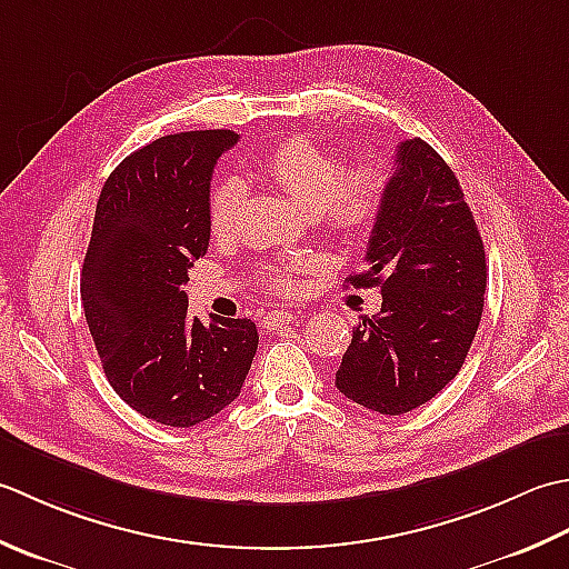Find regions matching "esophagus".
<instances>
[{
  "label": "esophagus",
  "mask_w": 569,
  "mask_h": 569,
  "mask_svg": "<svg viewBox=\"0 0 569 569\" xmlns=\"http://www.w3.org/2000/svg\"><path fill=\"white\" fill-rule=\"evenodd\" d=\"M297 319V315L295 311H270V315H264V327L268 329H280V327H284V323H292Z\"/></svg>",
  "instance_id": "34e87169"
}]
</instances>
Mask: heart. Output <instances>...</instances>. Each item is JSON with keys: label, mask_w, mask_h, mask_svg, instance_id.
Wrapping results in <instances>:
<instances>
[{"label": "heart", "mask_w": 569, "mask_h": 569, "mask_svg": "<svg viewBox=\"0 0 569 569\" xmlns=\"http://www.w3.org/2000/svg\"><path fill=\"white\" fill-rule=\"evenodd\" d=\"M262 169L289 199L321 218L327 233L339 240L363 238L386 203L388 173L376 159H358L343 167L333 149L307 134L287 137L262 159ZM242 189L220 181L208 199V226L213 238H228L236 228ZM268 282L277 292H297L299 277L289 270H270Z\"/></svg>", "instance_id": "heart-1"}]
</instances>
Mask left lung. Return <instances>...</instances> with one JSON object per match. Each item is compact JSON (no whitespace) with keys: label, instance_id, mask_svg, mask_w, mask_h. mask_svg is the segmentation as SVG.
<instances>
[{"label":"left lung","instance_id":"8db88e82","mask_svg":"<svg viewBox=\"0 0 569 569\" xmlns=\"http://www.w3.org/2000/svg\"><path fill=\"white\" fill-rule=\"evenodd\" d=\"M366 262L349 284L380 287V315L358 321L336 388L368 410L402 415L459 373L486 292L477 220L455 171L422 139L398 144Z\"/></svg>","mask_w":569,"mask_h":569}]
</instances>
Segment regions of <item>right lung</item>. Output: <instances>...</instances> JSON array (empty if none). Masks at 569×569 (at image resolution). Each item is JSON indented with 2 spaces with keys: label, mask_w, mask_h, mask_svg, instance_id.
I'll return each instance as SVG.
<instances>
[{
  "label": "right lung",
  "mask_w": 569,
  "mask_h": 569,
  "mask_svg": "<svg viewBox=\"0 0 569 569\" xmlns=\"http://www.w3.org/2000/svg\"><path fill=\"white\" fill-rule=\"evenodd\" d=\"M230 130L179 132L124 157L100 191L80 299L102 370L139 415L211 420L240 396L258 351L250 319H189L193 260L208 250V196Z\"/></svg>",
  "instance_id": "obj_1"
}]
</instances>
